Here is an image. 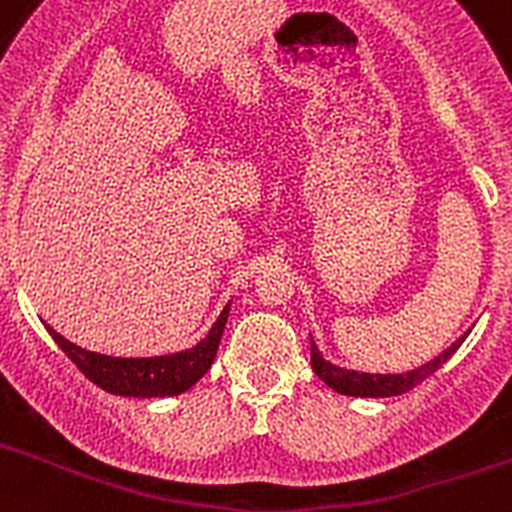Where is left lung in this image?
I'll return each mask as SVG.
<instances>
[{
  "label": "left lung",
  "mask_w": 512,
  "mask_h": 512,
  "mask_svg": "<svg viewBox=\"0 0 512 512\" xmlns=\"http://www.w3.org/2000/svg\"><path fill=\"white\" fill-rule=\"evenodd\" d=\"M469 333L456 338L446 351L431 359L428 364L418 366V369H410L405 374H369V372H354V369H343V366L330 364L323 354H320L318 343L312 341L310 336V361L312 369L328 384L330 390H336L338 395H348V397H392V395H402V392L413 390L415 384L423 382L425 377H431L436 369H441L451 356L456 354V348L464 343Z\"/></svg>",
  "instance_id": "1"
}]
</instances>
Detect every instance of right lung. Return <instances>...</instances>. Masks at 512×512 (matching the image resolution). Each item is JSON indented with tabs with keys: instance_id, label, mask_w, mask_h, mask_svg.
<instances>
[{
	"instance_id": "obj_1",
	"label": "right lung",
	"mask_w": 512,
	"mask_h": 512,
	"mask_svg": "<svg viewBox=\"0 0 512 512\" xmlns=\"http://www.w3.org/2000/svg\"><path fill=\"white\" fill-rule=\"evenodd\" d=\"M228 315L230 302L223 307L220 318L212 323L210 333L197 346L169 356H151V359H117V356L97 354V351H87V348L66 341L51 325H45V328L53 336V341L61 346L63 354L79 366V372L89 377V382H94L110 395L143 397L146 400V397L182 395L205 377L207 369L215 361Z\"/></svg>"
}]
</instances>
